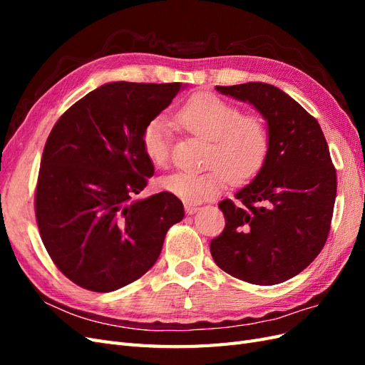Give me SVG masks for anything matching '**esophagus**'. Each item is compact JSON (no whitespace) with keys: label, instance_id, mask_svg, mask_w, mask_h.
Here are the masks:
<instances>
[{"label":"esophagus","instance_id":"1","mask_svg":"<svg viewBox=\"0 0 365 365\" xmlns=\"http://www.w3.org/2000/svg\"><path fill=\"white\" fill-rule=\"evenodd\" d=\"M201 207L193 205V204H185V213L187 215H195L196 212H200Z\"/></svg>","mask_w":365,"mask_h":365}]
</instances>
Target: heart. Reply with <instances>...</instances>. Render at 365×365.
<instances>
[{"label":"heart","instance_id":"obj_1","mask_svg":"<svg viewBox=\"0 0 365 365\" xmlns=\"http://www.w3.org/2000/svg\"><path fill=\"white\" fill-rule=\"evenodd\" d=\"M180 123L190 134L208 141L200 173L175 172L160 180V185L187 202H201L222 192L227 181L247 182L256 176L269 152V129L264 120L242 114L240 108L215 94L193 96L178 111ZM141 145L146 157L157 165L169 160L170 123L158 115L143 129Z\"/></svg>","mask_w":365,"mask_h":365}]
</instances>
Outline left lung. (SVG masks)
<instances>
[{
    "mask_svg": "<svg viewBox=\"0 0 365 365\" xmlns=\"http://www.w3.org/2000/svg\"><path fill=\"white\" fill-rule=\"evenodd\" d=\"M251 103L267 120L269 152L262 170L219 202L222 233L210 242L220 269L252 284H277L302 272L323 250L336 197V170L318 121L277 86H216Z\"/></svg>",
    "mask_w": 365,
    "mask_h": 365,
    "instance_id": "8db88e82",
    "label": "left lung"
}]
</instances>
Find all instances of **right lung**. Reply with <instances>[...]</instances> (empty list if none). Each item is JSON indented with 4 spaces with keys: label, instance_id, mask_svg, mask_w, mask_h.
Masks as SVG:
<instances>
[{
    "label": "right lung",
    "instance_id": "1",
    "mask_svg": "<svg viewBox=\"0 0 365 365\" xmlns=\"http://www.w3.org/2000/svg\"><path fill=\"white\" fill-rule=\"evenodd\" d=\"M181 88L105 83L53 126L36 184V222L54 264L81 288L111 292L135 282L182 220V202L169 192L134 200L153 175L143 129Z\"/></svg>",
    "mask_w": 365,
    "mask_h": 365
}]
</instances>
